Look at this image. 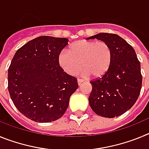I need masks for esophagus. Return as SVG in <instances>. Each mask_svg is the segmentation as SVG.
Wrapping results in <instances>:
<instances>
[{"mask_svg": "<svg viewBox=\"0 0 149 149\" xmlns=\"http://www.w3.org/2000/svg\"><path fill=\"white\" fill-rule=\"evenodd\" d=\"M83 82H84V81H83L82 79H77V84H78L79 86H80Z\"/></svg>", "mask_w": 149, "mask_h": 149, "instance_id": "obj_1", "label": "esophagus"}]
</instances>
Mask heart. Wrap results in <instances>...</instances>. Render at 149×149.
Segmentation results:
<instances>
[{"label": "heart", "instance_id": "heart-1", "mask_svg": "<svg viewBox=\"0 0 149 149\" xmlns=\"http://www.w3.org/2000/svg\"><path fill=\"white\" fill-rule=\"evenodd\" d=\"M59 55V63L70 75H75L84 68V75L99 77L104 75L110 65L112 51L110 45L103 41H77Z\"/></svg>", "mask_w": 149, "mask_h": 149}]
</instances>
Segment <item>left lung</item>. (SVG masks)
I'll return each mask as SVG.
<instances>
[{
  "mask_svg": "<svg viewBox=\"0 0 149 149\" xmlns=\"http://www.w3.org/2000/svg\"><path fill=\"white\" fill-rule=\"evenodd\" d=\"M107 43L112 58L107 72L90 81L89 105L98 116H119L131 109L139 97L143 81L140 63L132 46L116 34L100 33L87 38Z\"/></svg>",
  "mask_w": 149,
  "mask_h": 149,
  "instance_id": "obj_1",
  "label": "left lung"
}]
</instances>
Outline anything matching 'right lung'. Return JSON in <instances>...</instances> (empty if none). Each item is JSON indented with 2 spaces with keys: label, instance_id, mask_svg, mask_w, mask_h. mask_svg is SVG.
<instances>
[{
  "label": "right lung",
  "instance_id": "1",
  "mask_svg": "<svg viewBox=\"0 0 149 149\" xmlns=\"http://www.w3.org/2000/svg\"><path fill=\"white\" fill-rule=\"evenodd\" d=\"M68 39L43 36L15 52L8 69V90L13 104L27 118L51 122L65 113L78 87L77 78L64 72L59 55Z\"/></svg>",
  "mask_w": 149,
  "mask_h": 149
}]
</instances>
